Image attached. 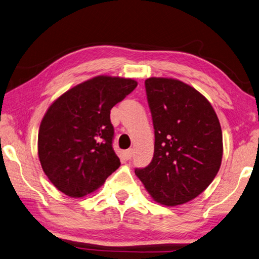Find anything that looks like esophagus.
Segmentation results:
<instances>
[{"mask_svg": "<svg viewBox=\"0 0 259 259\" xmlns=\"http://www.w3.org/2000/svg\"><path fill=\"white\" fill-rule=\"evenodd\" d=\"M123 155L126 159H131L132 156H133V149H126V151H124Z\"/></svg>", "mask_w": 259, "mask_h": 259, "instance_id": "obj_1", "label": "esophagus"}]
</instances>
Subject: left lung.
Here are the masks:
<instances>
[{"instance_id":"obj_1","label":"left lung","mask_w":259,"mask_h":259,"mask_svg":"<svg viewBox=\"0 0 259 259\" xmlns=\"http://www.w3.org/2000/svg\"><path fill=\"white\" fill-rule=\"evenodd\" d=\"M155 145L152 162L135 174L157 203L185 204L203 193L220 170L223 134L204 95L175 78L145 81Z\"/></svg>"}]
</instances>
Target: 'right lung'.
<instances>
[{"mask_svg":"<svg viewBox=\"0 0 259 259\" xmlns=\"http://www.w3.org/2000/svg\"><path fill=\"white\" fill-rule=\"evenodd\" d=\"M136 86L132 78L100 75L52 103L39 125L37 148L44 173L59 191L83 197L119 167L110 114Z\"/></svg>","mask_w":259,"mask_h":259,"instance_id":"1","label":"right lung"}]
</instances>
